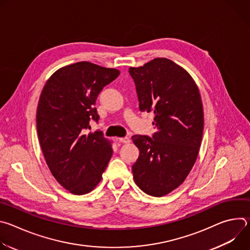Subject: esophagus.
Returning <instances> with one entry per match:
<instances>
[{
  "instance_id": "1",
  "label": "esophagus",
  "mask_w": 250,
  "mask_h": 250,
  "mask_svg": "<svg viewBox=\"0 0 250 250\" xmlns=\"http://www.w3.org/2000/svg\"><path fill=\"white\" fill-rule=\"evenodd\" d=\"M118 140L120 142H123V144H129V141H130V139L126 136L125 137H120V138H118Z\"/></svg>"
}]
</instances>
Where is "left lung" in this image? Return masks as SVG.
I'll list each match as a JSON object with an SVG mask.
<instances>
[{
    "instance_id": "1",
    "label": "left lung",
    "mask_w": 250,
    "mask_h": 250,
    "mask_svg": "<svg viewBox=\"0 0 250 250\" xmlns=\"http://www.w3.org/2000/svg\"><path fill=\"white\" fill-rule=\"evenodd\" d=\"M139 110L154 113L152 137L133 135L139 156L132 165L135 184L162 197L179 187L198 157L204 130L199 89L185 69L167 58L130 67Z\"/></svg>"
}]
</instances>
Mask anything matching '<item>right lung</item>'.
Masks as SVG:
<instances>
[{"label": "right lung", "mask_w": 250, "mask_h": 250, "mask_svg": "<svg viewBox=\"0 0 250 250\" xmlns=\"http://www.w3.org/2000/svg\"><path fill=\"white\" fill-rule=\"evenodd\" d=\"M120 71L82 61L58 69L46 81L37 111V128L45 161L57 182L75 195L91 192L101 181L113 149L97 130L96 100Z\"/></svg>", "instance_id": "add662e5"}]
</instances>
